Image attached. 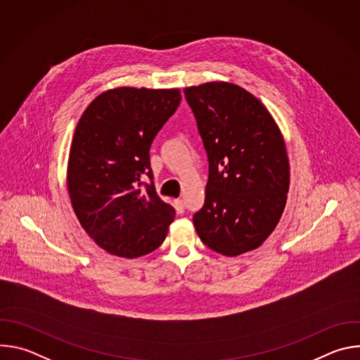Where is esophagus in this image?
I'll return each mask as SVG.
<instances>
[{"mask_svg":"<svg viewBox=\"0 0 360 360\" xmlns=\"http://www.w3.org/2000/svg\"><path fill=\"white\" fill-rule=\"evenodd\" d=\"M175 208H176V211H178V214H184V211H185V202H184V199H175Z\"/></svg>","mask_w":360,"mask_h":360,"instance_id":"esophagus-1","label":"esophagus"}]
</instances>
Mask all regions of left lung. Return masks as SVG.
<instances>
[{"label": "left lung", "instance_id": "obj_1", "mask_svg": "<svg viewBox=\"0 0 360 360\" xmlns=\"http://www.w3.org/2000/svg\"><path fill=\"white\" fill-rule=\"evenodd\" d=\"M210 162L200 240L225 256L259 248L276 228L289 191L283 136L262 102L229 82L184 89Z\"/></svg>", "mask_w": 360, "mask_h": 360}]
</instances>
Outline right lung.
Listing matches in <instances>:
<instances>
[{"label":"right lung","instance_id":"obj_1","mask_svg":"<svg viewBox=\"0 0 360 360\" xmlns=\"http://www.w3.org/2000/svg\"><path fill=\"white\" fill-rule=\"evenodd\" d=\"M179 102V89L122 86L98 95L78 121L68 192L81 226L111 255L138 258L167 238L175 210L155 191L149 149Z\"/></svg>","mask_w":360,"mask_h":360}]
</instances>
